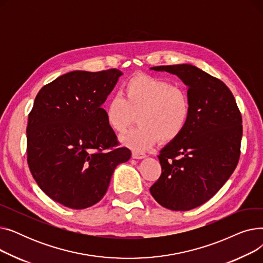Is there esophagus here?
<instances>
[{"instance_id": "34e87169", "label": "esophagus", "mask_w": 263, "mask_h": 263, "mask_svg": "<svg viewBox=\"0 0 263 263\" xmlns=\"http://www.w3.org/2000/svg\"><path fill=\"white\" fill-rule=\"evenodd\" d=\"M145 157H146V155L143 154V153H137V151H133V153H132V158L133 159L140 160V159H144Z\"/></svg>"}]
</instances>
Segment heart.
<instances>
[{
  "instance_id": "obj_1",
  "label": "heart",
  "mask_w": 263,
  "mask_h": 263,
  "mask_svg": "<svg viewBox=\"0 0 263 263\" xmlns=\"http://www.w3.org/2000/svg\"><path fill=\"white\" fill-rule=\"evenodd\" d=\"M107 126L117 133L126 132L137 115L140 126L121 137V143L145 151L159 140L168 143L180 135L191 115L187 92L167 80L135 76L108 100L104 108Z\"/></svg>"
}]
</instances>
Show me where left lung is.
<instances>
[{"label": "left lung", "instance_id": "left-lung-1", "mask_svg": "<svg viewBox=\"0 0 263 263\" xmlns=\"http://www.w3.org/2000/svg\"><path fill=\"white\" fill-rule=\"evenodd\" d=\"M150 69L176 74L189 88L187 124L160 151L162 174L150 187L164 208L187 211L212 198L236 170L242 116L225 83L201 69L189 64Z\"/></svg>", "mask_w": 263, "mask_h": 263}]
</instances>
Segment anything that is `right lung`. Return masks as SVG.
Instances as JSON below:
<instances>
[{"label": "right lung", "instance_id": "obj_1", "mask_svg": "<svg viewBox=\"0 0 263 263\" xmlns=\"http://www.w3.org/2000/svg\"><path fill=\"white\" fill-rule=\"evenodd\" d=\"M122 72L71 71L37 93L29 114L27 163L38 186L54 201L85 209L102 199L120 163L131 158L118 148L101 105Z\"/></svg>", "mask_w": 263, "mask_h": 263}]
</instances>
